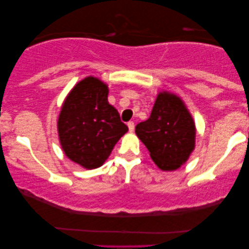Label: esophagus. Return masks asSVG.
<instances>
[{
    "label": "esophagus",
    "instance_id": "34e87169",
    "mask_svg": "<svg viewBox=\"0 0 249 249\" xmlns=\"http://www.w3.org/2000/svg\"><path fill=\"white\" fill-rule=\"evenodd\" d=\"M127 124H128L129 131H130V132H132V131H134V130H135V124H134V122H132V121H129Z\"/></svg>",
    "mask_w": 249,
    "mask_h": 249
}]
</instances>
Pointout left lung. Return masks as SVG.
<instances>
[{
    "label": "left lung",
    "instance_id": "1",
    "mask_svg": "<svg viewBox=\"0 0 249 249\" xmlns=\"http://www.w3.org/2000/svg\"><path fill=\"white\" fill-rule=\"evenodd\" d=\"M136 134L155 164L164 171L178 169L195 146V124L183 102L166 91L160 93L151 117L136 125Z\"/></svg>",
    "mask_w": 249,
    "mask_h": 249
}]
</instances>
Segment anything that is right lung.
I'll list each match as a JSON object with an SVG mask.
<instances>
[{
	"mask_svg": "<svg viewBox=\"0 0 249 249\" xmlns=\"http://www.w3.org/2000/svg\"><path fill=\"white\" fill-rule=\"evenodd\" d=\"M107 94V85L87 77L73 87L60 112L61 146L71 161L86 169L103 164L128 131L119 112L108 104Z\"/></svg>",
	"mask_w": 249,
	"mask_h": 249,
	"instance_id": "obj_1",
	"label": "right lung"
}]
</instances>
